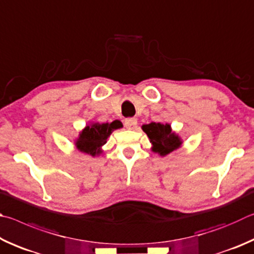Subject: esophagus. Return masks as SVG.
Wrapping results in <instances>:
<instances>
[{"label":"esophagus","instance_id":"1","mask_svg":"<svg viewBox=\"0 0 254 254\" xmlns=\"http://www.w3.org/2000/svg\"><path fill=\"white\" fill-rule=\"evenodd\" d=\"M125 127L128 128V129H135L137 127V119L136 118L125 119Z\"/></svg>","mask_w":254,"mask_h":254}]
</instances>
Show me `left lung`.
<instances>
[{"instance_id":"1","label":"left lung","mask_w":254,"mask_h":254,"mask_svg":"<svg viewBox=\"0 0 254 254\" xmlns=\"http://www.w3.org/2000/svg\"><path fill=\"white\" fill-rule=\"evenodd\" d=\"M143 130L149 137L150 143L154 146V152L161 154L162 156L177 149L182 144L179 136L172 132L171 126L168 124L150 123L144 125Z\"/></svg>"}]
</instances>
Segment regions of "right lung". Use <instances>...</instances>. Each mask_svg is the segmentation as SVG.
<instances>
[{
	"label": "right lung",
	"mask_w": 254,
	"mask_h": 254,
	"mask_svg": "<svg viewBox=\"0 0 254 254\" xmlns=\"http://www.w3.org/2000/svg\"><path fill=\"white\" fill-rule=\"evenodd\" d=\"M122 127V123L115 120L111 124H92L82 130L77 140V148L82 153L95 156L99 153L101 146L107 143V138L115 129Z\"/></svg>",
	"instance_id": "add662e5"
}]
</instances>
